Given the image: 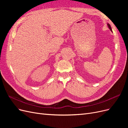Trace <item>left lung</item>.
Instances as JSON below:
<instances>
[{"instance_id":"left-lung-1","label":"left lung","mask_w":128,"mask_h":128,"mask_svg":"<svg viewBox=\"0 0 128 128\" xmlns=\"http://www.w3.org/2000/svg\"><path fill=\"white\" fill-rule=\"evenodd\" d=\"M107 26H108V28H109V29L110 30L111 32H112V28H111V26H110V24H107Z\"/></svg>"}]
</instances>
